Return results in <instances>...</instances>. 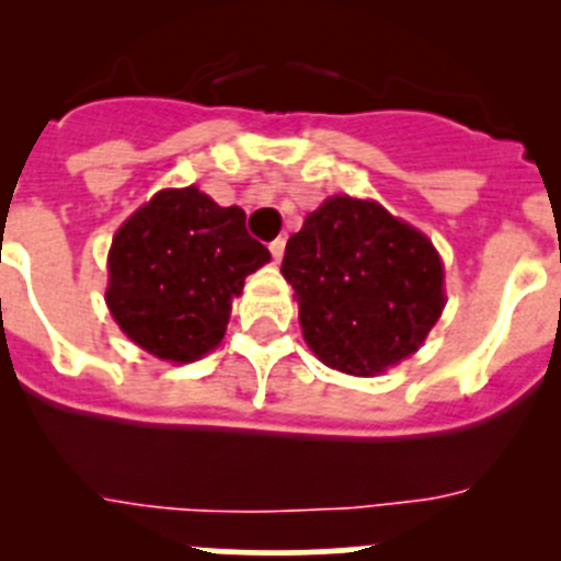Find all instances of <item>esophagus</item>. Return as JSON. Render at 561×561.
<instances>
[{
    "instance_id": "1",
    "label": "esophagus",
    "mask_w": 561,
    "mask_h": 561,
    "mask_svg": "<svg viewBox=\"0 0 561 561\" xmlns=\"http://www.w3.org/2000/svg\"><path fill=\"white\" fill-rule=\"evenodd\" d=\"M285 244H287V241L285 239H274V241H271V254H274V260H276V263H279V260H282V254H285Z\"/></svg>"
}]
</instances>
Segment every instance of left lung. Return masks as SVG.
I'll use <instances>...</instances> for the list:
<instances>
[{
	"label": "left lung",
	"instance_id": "obj_1",
	"mask_svg": "<svg viewBox=\"0 0 561 561\" xmlns=\"http://www.w3.org/2000/svg\"><path fill=\"white\" fill-rule=\"evenodd\" d=\"M282 276L298 298L312 353L331 369L375 377L410 358L445 307L432 241L375 201L328 197L290 236Z\"/></svg>",
	"mask_w": 561,
	"mask_h": 561
}]
</instances>
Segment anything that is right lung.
I'll use <instances>...</instances> for the list:
<instances>
[{"mask_svg": "<svg viewBox=\"0 0 561 561\" xmlns=\"http://www.w3.org/2000/svg\"><path fill=\"white\" fill-rule=\"evenodd\" d=\"M268 260L239 206L197 186L162 190L113 236L105 301L138 347L190 364L222 342L230 301Z\"/></svg>", "mask_w": 561, "mask_h": 561, "instance_id": "right-lung-1", "label": "right lung"}]
</instances>
